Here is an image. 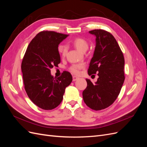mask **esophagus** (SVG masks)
<instances>
[{"label": "esophagus", "instance_id": "34e87169", "mask_svg": "<svg viewBox=\"0 0 147 147\" xmlns=\"http://www.w3.org/2000/svg\"><path fill=\"white\" fill-rule=\"evenodd\" d=\"M78 79V77H76V76H73V81H74V82L77 80Z\"/></svg>", "mask_w": 147, "mask_h": 147}]
</instances>
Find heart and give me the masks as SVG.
Here are the masks:
<instances>
[{
	"instance_id": "1",
	"label": "heart",
	"mask_w": 147,
	"mask_h": 147,
	"mask_svg": "<svg viewBox=\"0 0 147 147\" xmlns=\"http://www.w3.org/2000/svg\"><path fill=\"white\" fill-rule=\"evenodd\" d=\"M72 45L76 48L77 50L80 52H85L88 48V43L85 39L80 37H77L74 38L72 42ZM57 51L62 56H65L67 53V47L63 44H61L57 47ZM84 67L83 64H74L70 67L71 72L74 74H78L80 70Z\"/></svg>"
}]
</instances>
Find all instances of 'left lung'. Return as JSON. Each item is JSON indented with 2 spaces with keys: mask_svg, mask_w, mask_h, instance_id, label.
I'll use <instances>...</instances> for the list:
<instances>
[{
  "mask_svg": "<svg viewBox=\"0 0 147 147\" xmlns=\"http://www.w3.org/2000/svg\"><path fill=\"white\" fill-rule=\"evenodd\" d=\"M96 36V47L88 70V75L97 73L93 84L86 79L87 87L83 91L84 103L90 109L100 110L112 105L118 96L124 81V59L113 35L102 29L89 31Z\"/></svg>",
  "mask_w": 147,
  "mask_h": 147,
  "instance_id": "obj_1",
  "label": "left lung"
}]
</instances>
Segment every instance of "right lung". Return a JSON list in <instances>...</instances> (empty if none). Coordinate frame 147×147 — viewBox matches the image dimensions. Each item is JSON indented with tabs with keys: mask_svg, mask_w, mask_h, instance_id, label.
Instances as JSON below:
<instances>
[{
	"mask_svg": "<svg viewBox=\"0 0 147 147\" xmlns=\"http://www.w3.org/2000/svg\"><path fill=\"white\" fill-rule=\"evenodd\" d=\"M69 35L44 30L29 44L21 63L26 93L33 103L43 110H52L63 100L65 88L72 81V75L64 72L54 78L50 69L61 63L59 44Z\"/></svg>",
	"mask_w": 147,
	"mask_h": 147,
	"instance_id": "right-lung-1",
	"label": "right lung"
}]
</instances>
